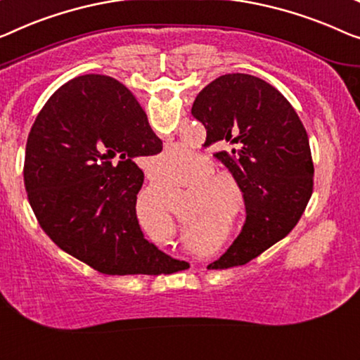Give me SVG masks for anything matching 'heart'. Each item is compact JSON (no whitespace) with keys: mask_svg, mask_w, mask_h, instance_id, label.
<instances>
[{"mask_svg":"<svg viewBox=\"0 0 360 360\" xmlns=\"http://www.w3.org/2000/svg\"><path fill=\"white\" fill-rule=\"evenodd\" d=\"M192 158L194 155L184 150H169L155 163V178L160 191H168L186 178V184L189 186L186 192L189 219H198L187 224L186 233L195 236L203 224L202 219H223L226 214L229 219L238 217L244 207V191L233 174L213 171L214 166L208 158L197 157L193 160ZM137 210L148 223L155 219L166 231L173 229V217L165 198L152 187L139 197Z\"/></svg>","mask_w":360,"mask_h":360,"instance_id":"obj_1","label":"heart"}]
</instances>
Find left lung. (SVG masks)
I'll use <instances>...</instances> for the list:
<instances>
[{
  "label": "left lung",
  "instance_id": "left-lung-1",
  "mask_svg": "<svg viewBox=\"0 0 360 360\" xmlns=\"http://www.w3.org/2000/svg\"><path fill=\"white\" fill-rule=\"evenodd\" d=\"M192 116L205 143H228L213 155L240 182L245 221L229 249L207 268L245 265L296 226L314 187L307 132L291 103L250 74H224L202 89Z\"/></svg>",
  "mask_w": 360,
  "mask_h": 360
}]
</instances>
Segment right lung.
Instances as JSON below:
<instances>
[{"label": "right lung", "mask_w": 360, "mask_h": 360, "mask_svg": "<svg viewBox=\"0 0 360 360\" xmlns=\"http://www.w3.org/2000/svg\"><path fill=\"white\" fill-rule=\"evenodd\" d=\"M163 143L116 79L85 74L50 96L30 129L24 181L40 226L58 248L105 275L189 268L146 239L136 203L137 160Z\"/></svg>", "instance_id": "add662e5"}]
</instances>
